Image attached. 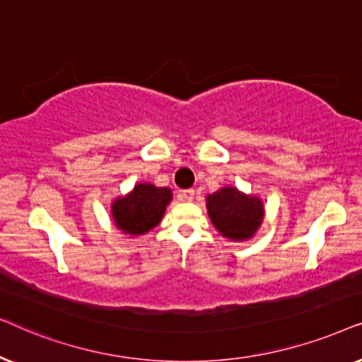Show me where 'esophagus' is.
Listing matches in <instances>:
<instances>
[{"mask_svg": "<svg viewBox=\"0 0 362 362\" xmlns=\"http://www.w3.org/2000/svg\"><path fill=\"white\" fill-rule=\"evenodd\" d=\"M194 194H196L194 189H185V191H181L180 196L182 201H192L194 199Z\"/></svg>", "mask_w": 362, "mask_h": 362, "instance_id": "1", "label": "esophagus"}]
</instances>
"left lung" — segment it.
Segmentation results:
<instances>
[{
  "instance_id": "obj_1",
  "label": "left lung",
  "mask_w": 362,
  "mask_h": 362,
  "mask_svg": "<svg viewBox=\"0 0 362 362\" xmlns=\"http://www.w3.org/2000/svg\"><path fill=\"white\" fill-rule=\"evenodd\" d=\"M206 207L216 230L232 242L252 239L265 216L264 201L259 196L245 194L235 186H224L207 194Z\"/></svg>"
}]
</instances>
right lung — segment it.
<instances>
[{
  "mask_svg": "<svg viewBox=\"0 0 362 362\" xmlns=\"http://www.w3.org/2000/svg\"><path fill=\"white\" fill-rule=\"evenodd\" d=\"M173 199L170 187H158L151 182H138L125 196L112 201L113 224L125 235H143L160 224Z\"/></svg>",
  "mask_w": 362,
  "mask_h": 362,
  "instance_id": "1",
  "label": "right lung"
}]
</instances>
